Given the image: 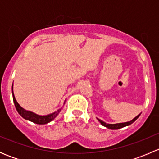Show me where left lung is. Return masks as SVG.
Wrapping results in <instances>:
<instances>
[{"instance_id":"obj_1","label":"left lung","mask_w":159,"mask_h":159,"mask_svg":"<svg viewBox=\"0 0 159 159\" xmlns=\"http://www.w3.org/2000/svg\"><path fill=\"white\" fill-rule=\"evenodd\" d=\"M139 115H139L138 116H136L135 118H134V119L131 120V121H128V122H124V123H118V124H106V123L104 122V121H102V120H99V119H98V120L100 121L101 124H102V125L105 126V127L108 128V129H121V128L125 127V126H128V125H129L132 124V123L134 122V121H136V120H137V118H139Z\"/></svg>"}]
</instances>
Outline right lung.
I'll list each match as a JSON object with an SVG mask.
<instances>
[{"mask_svg":"<svg viewBox=\"0 0 159 159\" xmlns=\"http://www.w3.org/2000/svg\"><path fill=\"white\" fill-rule=\"evenodd\" d=\"M12 94H13V100H14V105H15V108L17 109V112L20 114V116L23 117L25 119L29 120V121H32L34 123H36V124L38 125H44L47 124V123L50 122L52 120L54 119L56 116L58 115V113L60 112L61 110L57 111L54 113L51 114V115H45V116H41V115H38L36 114H34L30 111H28L25 110L23 108L19 105V104L17 103V101H16L15 97L14 95V92H13V86H12Z\"/></svg>","mask_w":159,"mask_h":159,"instance_id":"right-lung-1","label":"right lung"}]
</instances>
